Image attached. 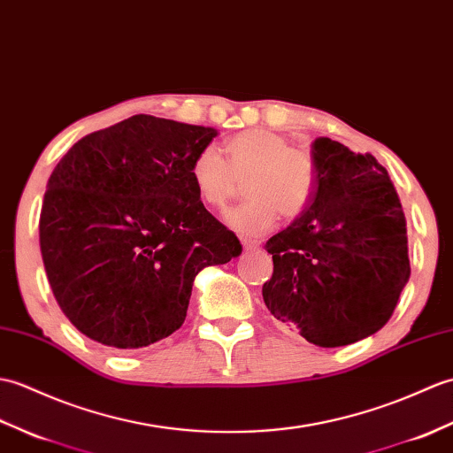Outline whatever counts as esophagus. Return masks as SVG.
<instances>
[{
  "instance_id": "esophagus-1",
  "label": "esophagus",
  "mask_w": 453,
  "mask_h": 453,
  "mask_svg": "<svg viewBox=\"0 0 453 453\" xmlns=\"http://www.w3.org/2000/svg\"><path fill=\"white\" fill-rule=\"evenodd\" d=\"M242 248L246 250V252H252V250H257L259 248V242L257 240H242Z\"/></svg>"
}]
</instances>
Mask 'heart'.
Here are the masks:
<instances>
[{
    "label": "heart",
    "instance_id": "b5f03b06",
    "mask_svg": "<svg viewBox=\"0 0 453 453\" xmlns=\"http://www.w3.org/2000/svg\"><path fill=\"white\" fill-rule=\"evenodd\" d=\"M228 163L215 147L201 149L189 166L199 199L223 209L244 180V203L230 209L225 223L242 236L264 234L275 225L277 211L296 217L314 192L316 166L308 150L269 129H246L226 142Z\"/></svg>",
    "mask_w": 453,
    "mask_h": 453
}]
</instances>
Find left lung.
<instances>
[{
	"instance_id": "8db88e82",
	"label": "left lung",
	"mask_w": 453,
	"mask_h": 453,
	"mask_svg": "<svg viewBox=\"0 0 453 453\" xmlns=\"http://www.w3.org/2000/svg\"><path fill=\"white\" fill-rule=\"evenodd\" d=\"M314 192L271 236L264 303L318 347H343L388 324L411 267L407 223L388 170L370 153L318 137Z\"/></svg>"
}]
</instances>
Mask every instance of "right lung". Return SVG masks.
I'll return each instance as SVG.
<instances>
[{
	"label": "right lung",
	"mask_w": 453,
	"mask_h": 453,
	"mask_svg": "<svg viewBox=\"0 0 453 453\" xmlns=\"http://www.w3.org/2000/svg\"><path fill=\"white\" fill-rule=\"evenodd\" d=\"M219 132L137 114L88 134L48 180L40 252L65 318L88 339L142 349L184 324L194 279L240 256L189 166Z\"/></svg>",
	"instance_id": "add662e5"
}]
</instances>
